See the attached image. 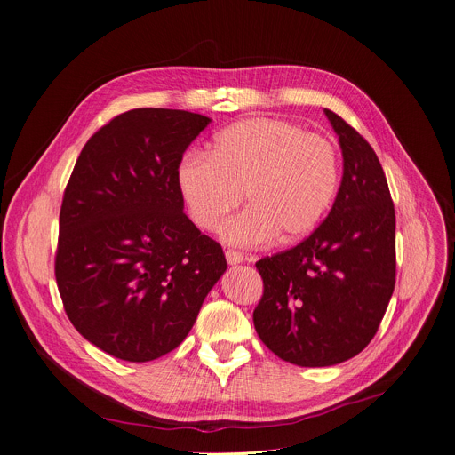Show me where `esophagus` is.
<instances>
[{"label": "esophagus", "instance_id": "1", "mask_svg": "<svg viewBox=\"0 0 455 455\" xmlns=\"http://www.w3.org/2000/svg\"><path fill=\"white\" fill-rule=\"evenodd\" d=\"M225 258H227L228 265H237V263L244 261V256L241 252H235V251H225Z\"/></svg>", "mask_w": 455, "mask_h": 455}]
</instances>
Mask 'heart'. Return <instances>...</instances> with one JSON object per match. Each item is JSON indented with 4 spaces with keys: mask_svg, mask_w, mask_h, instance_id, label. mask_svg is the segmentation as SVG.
Returning a JSON list of instances; mask_svg holds the SVG:
<instances>
[{
    "mask_svg": "<svg viewBox=\"0 0 455 455\" xmlns=\"http://www.w3.org/2000/svg\"><path fill=\"white\" fill-rule=\"evenodd\" d=\"M339 178L332 141L270 117L234 123L218 134L212 154L188 152L176 171L187 211L203 230H216L246 192L249 209L221 228L227 243L241 246L310 235L332 206Z\"/></svg>",
    "mask_w": 455,
    "mask_h": 455,
    "instance_id": "heart-1",
    "label": "heart"
}]
</instances>
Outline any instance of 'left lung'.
<instances>
[{
  "label": "left lung",
  "mask_w": 455,
  "mask_h": 455,
  "mask_svg": "<svg viewBox=\"0 0 455 455\" xmlns=\"http://www.w3.org/2000/svg\"><path fill=\"white\" fill-rule=\"evenodd\" d=\"M343 152V180L326 220L294 249L256 268L259 339L283 361L332 366L376 336L395 286V212L368 141L324 108Z\"/></svg>",
  "instance_id": "8db88e82"
}]
</instances>
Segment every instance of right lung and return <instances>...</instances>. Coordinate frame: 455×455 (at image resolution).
Masks as SVG:
<instances>
[{"label": "right lung", "instance_id": "add662e5", "mask_svg": "<svg viewBox=\"0 0 455 455\" xmlns=\"http://www.w3.org/2000/svg\"><path fill=\"white\" fill-rule=\"evenodd\" d=\"M211 117L134 108L81 150L60 211L56 283L77 332L131 363L169 354L227 270L183 212L176 171Z\"/></svg>", "mask_w": 455, "mask_h": 455}]
</instances>
